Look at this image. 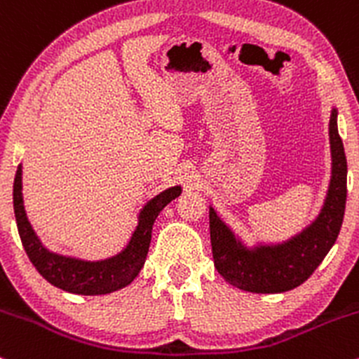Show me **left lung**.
<instances>
[{"instance_id": "1", "label": "left lung", "mask_w": 359, "mask_h": 359, "mask_svg": "<svg viewBox=\"0 0 359 359\" xmlns=\"http://www.w3.org/2000/svg\"><path fill=\"white\" fill-rule=\"evenodd\" d=\"M336 116L334 109L329 121L332 154L331 185L323 211L307 229L283 245L262 246L251 251L236 241L214 209H209L214 265L221 277L233 287L255 294H280L292 290L302 285L314 273L336 243L343 224L348 194V165L343 142L337 133Z\"/></svg>"}]
</instances>
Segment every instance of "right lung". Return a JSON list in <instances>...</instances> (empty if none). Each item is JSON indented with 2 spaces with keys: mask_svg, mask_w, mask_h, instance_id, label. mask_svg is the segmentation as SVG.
Instances as JSON below:
<instances>
[{
  "mask_svg": "<svg viewBox=\"0 0 359 359\" xmlns=\"http://www.w3.org/2000/svg\"><path fill=\"white\" fill-rule=\"evenodd\" d=\"M177 196H180V187H170L154 197L140 214L138 228L126 248L116 257L102 259V262H82V259L60 257L43 248L42 243L35 236L23 209L22 167H18L15 175L13 209L23 248L36 271L48 283L72 294L102 295L126 287L140 273L145 263L148 246L151 241V228H154L156 216Z\"/></svg>",
  "mask_w": 359,
  "mask_h": 359,
  "instance_id": "1",
  "label": "right lung"
}]
</instances>
